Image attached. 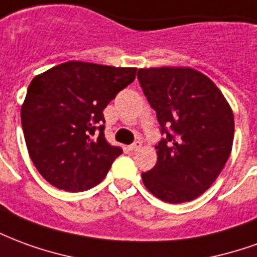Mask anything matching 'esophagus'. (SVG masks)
<instances>
[{"instance_id": "esophagus-1", "label": "esophagus", "mask_w": 257, "mask_h": 257, "mask_svg": "<svg viewBox=\"0 0 257 257\" xmlns=\"http://www.w3.org/2000/svg\"><path fill=\"white\" fill-rule=\"evenodd\" d=\"M140 147H142V142H139V140H138V142H135V143H132V145L129 146L128 149L131 151H138Z\"/></svg>"}]
</instances>
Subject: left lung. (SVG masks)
<instances>
[{
	"label": "left lung",
	"instance_id": "8db88e82",
	"mask_svg": "<svg viewBox=\"0 0 257 257\" xmlns=\"http://www.w3.org/2000/svg\"><path fill=\"white\" fill-rule=\"evenodd\" d=\"M138 78L164 135L156 167L142 173L146 189L169 204L195 199L230 157L231 107L212 79L194 68H139Z\"/></svg>",
	"mask_w": 257,
	"mask_h": 257
}]
</instances>
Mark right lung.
<instances>
[{
	"mask_svg": "<svg viewBox=\"0 0 257 257\" xmlns=\"http://www.w3.org/2000/svg\"><path fill=\"white\" fill-rule=\"evenodd\" d=\"M135 77L134 67L73 60L33 78L20 115L29 156L47 182L74 193L104 179L122 150L104 138L103 110Z\"/></svg>",
	"mask_w": 257,
	"mask_h": 257,
	"instance_id": "1",
	"label": "right lung"
}]
</instances>
